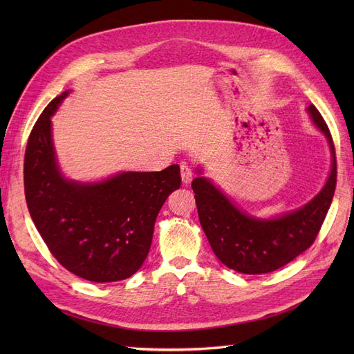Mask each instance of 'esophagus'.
Here are the masks:
<instances>
[{
	"mask_svg": "<svg viewBox=\"0 0 354 354\" xmlns=\"http://www.w3.org/2000/svg\"><path fill=\"white\" fill-rule=\"evenodd\" d=\"M180 174H181V181H183L185 185H189L192 181V177H194V173H192V168L183 162L180 165Z\"/></svg>",
	"mask_w": 354,
	"mask_h": 354,
	"instance_id": "34e87169",
	"label": "esophagus"
}]
</instances>
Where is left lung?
<instances>
[{
  "mask_svg": "<svg viewBox=\"0 0 354 354\" xmlns=\"http://www.w3.org/2000/svg\"><path fill=\"white\" fill-rule=\"evenodd\" d=\"M310 121L326 138L330 171L319 194L303 207L263 218L243 211L224 192L203 176L192 181L201 226L217 259L229 269L245 274H261L281 269L312 245L326 217L337 183L335 147L322 115L307 106Z\"/></svg>",
  "mask_w": 354,
  "mask_h": 354,
  "instance_id": "left-lung-1",
  "label": "left lung"
}]
</instances>
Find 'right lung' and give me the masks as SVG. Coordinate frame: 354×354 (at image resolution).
Listing matches in <instances>:
<instances>
[{
	"mask_svg": "<svg viewBox=\"0 0 354 354\" xmlns=\"http://www.w3.org/2000/svg\"><path fill=\"white\" fill-rule=\"evenodd\" d=\"M69 93L48 103L29 136V214L51 254L71 273L97 283L122 281L145 263L158 212L181 185L180 167L122 171L97 181L66 177L53 142L51 116Z\"/></svg>",
	"mask_w": 354,
	"mask_h": 354,
	"instance_id": "1",
	"label": "right lung"
}]
</instances>
